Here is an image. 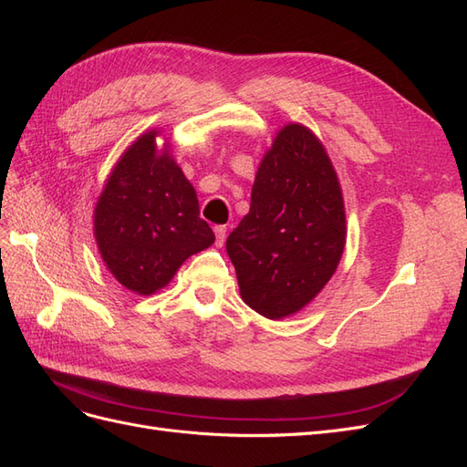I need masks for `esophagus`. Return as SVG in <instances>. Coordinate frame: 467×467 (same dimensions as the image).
<instances>
[{
  "label": "esophagus",
  "instance_id": "obj_1",
  "mask_svg": "<svg viewBox=\"0 0 467 467\" xmlns=\"http://www.w3.org/2000/svg\"><path fill=\"white\" fill-rule=\"evenodd\" d=\"M214 234H216V245L222 247L225 242V235H228V228H225V225H216Z\"/></svg>",
  "mask_w": 467,
  "mask_h": 467
}]
</instances>
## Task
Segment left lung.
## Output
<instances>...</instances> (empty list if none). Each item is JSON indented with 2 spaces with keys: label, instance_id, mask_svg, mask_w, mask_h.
<instances>
[{
  "label": "left lung",
  "instance_id": "obj_1",
  "mask_svg": "<svg viewBox=\"0 0 467 467\" xmlns=\"http://www.w3.org/2000/svg\"><path fill=\"white\" fill-rule=\"evenodd\" d=\"M345 230L329 155L306 126H285L261 161L249 214L225 242L244 302L268 319L298 312L333 276Z\"/></svg>",
  "mask_w": 467,
  "mask_h": 467
}]
</instances>
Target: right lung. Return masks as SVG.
<instances>
[{
  "label": "right lung",
  "instance_id": "1",
  "mask_svg": "<svg viewBox=\"0 0 467 467\" xmlns=\"http://www.w3.org/2000/svg\"><path fill=\"white\" fill-rule=\"evenodd\" d=\"M148 132L124 151L95 206V237L109 271L136 294H153L182 261L214 244L196 192L169 150Z\"/></svg>",
  "mask_w": 467,
  "mask_h": 467
}]
</instances>
